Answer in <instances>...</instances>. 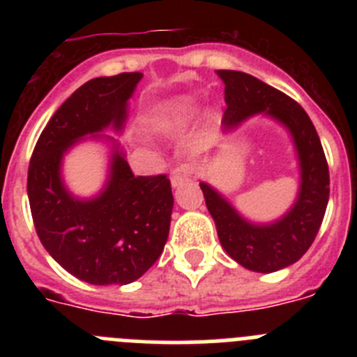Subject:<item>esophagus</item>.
Here are the masks:
<instances>
[{
  "mask_svg": "<svg viewBox=\"0 0 357 357\" xmlns=\"http://www.w3.org/2000/svg\"><path fill=\"white\" fill-rule=\"evenodd\" d=\"M195 173V166L193 164H178L176 168L172 169V173H169V178H172V185L173 188H181L184 182H188L191 176H193Z\"/></svg>",
  "mask_w": 357,
  "mask_h": 357,
  "instance_id": "1",
  "label": "esophagus"
}]
</instances>
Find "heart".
<instances>
[{"label":"heart","mask_w":357,"mask_h":357,"mask_svg":"<svg viewBox=\"0 0 357 357\" xmlns=\"http://www.w3.org/2000/svg\"><path fill=\"white\" fill-rule=\"evenodd\" d=\"M198 105L193 98L178 96L166 100L150 110L146 125L151 132L181 130L197 114Z\"/></svg>","instance_id":"heart-1"}]
</instances>
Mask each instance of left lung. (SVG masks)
Returning a JSON list of instances; mask_svg holds the SVG:
<instances>
[{"mask_svg": "<svg viewBox=\"0 0 357 357\" xmlns=\"http://www.w3.org/2000/svg\"><path fill=\"white\" fill-rule=\"evenodd\" d=\"M225 84L223 130L232 132L254 116H268L289 132L298 162V195L279 220L254 223L238 213L218 189L200 182L223 250L241 266L272 273L296 263L318 234L329 202V168L314 125L284 93L241 71L220 69Z\"/></svg>", "mask_w": 357, "mask_h": 357, "instance_id": "1", "label": "left lung"}]
</instances>
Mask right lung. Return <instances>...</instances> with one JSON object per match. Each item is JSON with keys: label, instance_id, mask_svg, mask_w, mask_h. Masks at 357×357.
I'll list each match as a JSON object with an SVG mask.
<instances>
[{"label": "right lung", "instance_id": "right-lung-1", "mask_svg": "<svg viewBox=\"0 0 357 357\" xmlns=\"http://www.w3.org/2000/svg\"><path fill=\"white\" fill-rule=\"evenodd\" d=\"M143 73L85 82L59 107L36 144L28 168V200L37 236L66 272L96 286L130 284L159 259L168 241L173 195L166 175L134 176L118 139L128 100ZM111 146L109 175L91 199L63 184V155L80 140Z\"/></svg>", "mask_w": 357, "mask_h": 357}]
</instances>
